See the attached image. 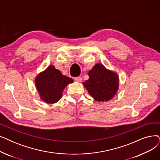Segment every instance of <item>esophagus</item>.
Wrapping results in <instances>:
<instances>
[{
    "label": "esophagus",
    "instance_id": "34e87169",
    "mask_svg": "<svg viewBox=\"0 0 160 160\" xmlns=\"http://www.w3.org/2000/svg\"><path fill=\"white\" fill-rule=\"evenodd\" d=\"M75 81L77 82H81L82 81V78L81 77H77V78H75Z\"/></svg>",
    "mask_w": 160,
    "mask_h": 160
}]
</instances>
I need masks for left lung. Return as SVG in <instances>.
Segmentation results:
<instances>
[{"instance_id":"1","label":"left lung","mask_w":160,"mask_h":160,"mask_svg":"<svg viewBox=\"0 0 160 160\" xmlns=\"http://www.w3.org/2000/svg\"><path fill=\"white\" fill-rule=\"evenodd\" d=\"M89 79L82 85L88 93L98 102L112 100L119 89V76L117 73L106 69L101 63H96L88 72Z\"/></svg>"}]
</instances>
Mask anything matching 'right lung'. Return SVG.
Segmentation results:
<instances>
[{
    "mask_svg": "<svg viewBox=\"0 0 160 160\" xmlns=\"http://www.w3.org/2000/svg\"><path fill=\"white\" fill-rule=\"evenodd\" d=\"M73 80L63 75L54 65L38 74L35 79V84L41 100L47 104H54L62 97V93L68 85L72 83Z\"/></svg>",
    "mask_w": 160,
    "mask_h": 160,
    "instance_id": "obj_1",
    "label": "right lung"
}]
</instances>
